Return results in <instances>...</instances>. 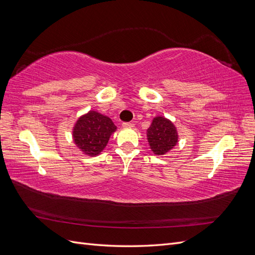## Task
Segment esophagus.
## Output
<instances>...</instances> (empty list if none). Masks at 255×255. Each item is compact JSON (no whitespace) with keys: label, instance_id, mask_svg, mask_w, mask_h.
Instances as JSON below:
<instances>
[{"label":"esophagus","instance_id":"obj_1","mask_svg":"<svg viewBox=\"0 0 255 255\" xmlns=\"http://www.w3.org/2000/svg\"><path fill=\"white\" fill-rule=\"evenodd\" d=\"M122 127L123 128H133L134 127V123H132V122H123L122 123Z\"/></svg>","mask_w":255,"mask_h":255}]
</instances>
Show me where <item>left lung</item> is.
<instances>
[{
  "instance_id": "8db88e82",
  "label": "left lung",
  "mask_w": 255,
  "mask_h": 255,
  "mask_svg": "<svg viewBox=\"0 0 255 255\" xmlns=\"http://www.w3.org/2000/svg\"><path fill=\"white\" fill-rule=\"evenodd\" d=\"M150 148L156 155H164L177 143V132L173 123L164 117H155L146 130Z\"/></svg>"
}]
</instances>
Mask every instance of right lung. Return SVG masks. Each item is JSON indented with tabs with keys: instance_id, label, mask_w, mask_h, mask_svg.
<instances>
[{
	"instance_id": "1",
	"label": "right lung",
	"mask_w": 255,
	"mask_h": 255,
	"mask_svg": "<svg viewBox=\"0 0 255 255\" xmlns=\"http://www.w3.org/2000/svg\"><path fill=\"white\" fill-rule=\"evenodd\" d=\"M111 118L95 111L82 116L73 128V140L86 155L96 156L101 153L115 132Z\"/></svg>"
}]
</instances>
